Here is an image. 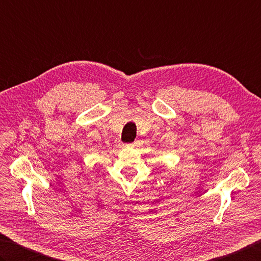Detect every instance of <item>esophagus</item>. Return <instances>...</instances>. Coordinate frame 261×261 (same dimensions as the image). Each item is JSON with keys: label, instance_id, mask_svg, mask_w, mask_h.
I'll return each mask as SVG.
<instances>
[{"label": "esophagus", "instance_id": "34e87169", "mask_svg": "<svg viewBox=\"0 0 261 261\" xmlns=\"http://www.w3.org/2000/svg\"><path fill=\"white\" fill-rule=\"evenodd\" d=\"M128 145H130V146H134V145H135V143H132V144H128Z\"/></svg>", "mask_w": 261, "mask_h": 261}]
</instances>
